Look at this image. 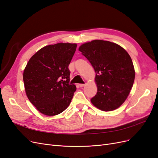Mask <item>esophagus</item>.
I'll return each mask as SVG.
<instances>
[{
  "label": "esophagus",
  "mask_w": 158,
  "mask_h": 158,
  "mask_svg": "<svg viewBox=\"0 0 158 158\" xmlns=\"http://www.w3.org/2000/svg\"><path fill=\"white\" fill-rule=\"evenodd\" d=\"M79 85H80V87H84L85 85V84H79Z\"/></svg>",
  "instance_id": "34e87169"
}]
</instances>
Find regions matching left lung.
<instances>
[{
  "mask_svg": "<svg viewBox=\"0 0 158 158\" xmlns=\"http://www.w3.org/2000/svg\"><path fill=\"white\" fill-rule=\"evenodd\" d=\"M79 51L95 70L97 94L91 99L95 107L111 111L125 102L132 88L135 71L130 55L114 43L93 40Z\"/></svg>",
  "mask_w": 158,
  "mask_h": 158,
  "instance_id": "left-lung-1",
  "label": "left lung"
}]
</instances>
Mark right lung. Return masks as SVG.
Here are the masks:
<instances>
[{"label":"right lung","instance_id":"add662e5","mask_svg":"<svg viewBox=\"0 0 158 158\" xmlns=\"http://www.w3.org/2000/svg\"><path fill=\"white\" fill-rule=\"evenodd\" d=\"M77 45L59 43L43 47L28 61L23 74L26 94L42 114L54 116L67 108L76 90L69 65Z\"/></svg>","mask_w":158,"mask_h":158}]
</instances>
